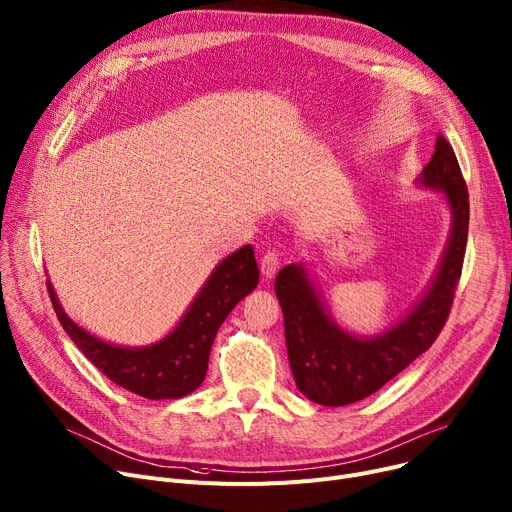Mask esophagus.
<instances>
[{
	"instance_id": "1",
	"label": "esophagus",
	"mask_w": 512,
	"mask_h": 512,
	"mask_svg": "<svg viewBox=\"0 0 512 512\" xmlns=\"http://www.w3.org/2000/svg\"><path fill=\"white\" fill-rule=\"evenodd\" d=\"M279 264H281V262H279V254H277L275 250L264 252L262 258H260V273H262V277L273 279V277L277 275Z\"/></svg>"
}]
</instances>
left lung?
Wrapping results in <instances>:
<instances>
[{"label":"left lung","instance_id":"8db88e82","mask_svg":"<svg viewBox=\"0 0 512 512\" xmlns=\"http://www.w3.org/2000/svg\"><path fill=\"white\" fill-rule=\"evenodd\" d=\"M419 184L444 192L453 227L428 293L386 333L372 339L345 333L324 310L306 266L287 264L277 275L289 366L297 388L314 403L341 407L376 393L432 347L453 308L467 248L469 194L455 150L442 134Z\"/></svg>","mask_w":512,"mask_h":512}]
</instances>
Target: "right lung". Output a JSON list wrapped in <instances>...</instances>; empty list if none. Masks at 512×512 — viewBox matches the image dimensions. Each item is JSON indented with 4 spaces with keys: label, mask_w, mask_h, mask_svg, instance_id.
<instances>
[{
    "label": "right lung",
    "mask_w": 512,
    "mask_h": 512,
    "mask_svg": "<svg viewBox=\"0 0 512 512\" xmlns=\"http://www.w3.org/2000/svg\"><path fill=\"white\" fill-rule=\"evenodd\" d=\"M258 264L248 244L229 254L208 277L171 333L155 345L119 347L105 343L68 318L47 281L57 320L68 337L111 382L144 399H182L196 390L208 370V355L229 312L258 285Z\"/></svg>",
    "instance_id": "obj_1"
}]
</instances>
